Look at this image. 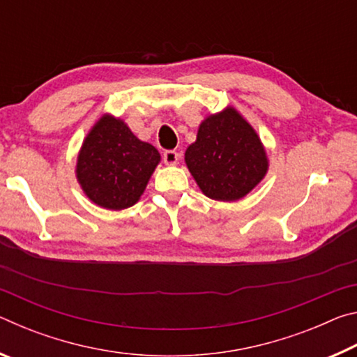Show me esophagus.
Listing matches in <instances>:
<instances>
[{"instance_id":"34e87169","label":"esophagus","mask_w":357,"mask_h":357,"mask_svg":"<svg viewBox=\"0 0 357 357\" xmlns=\"http://www.w3.org/2000/svg\"><path fill=\"white\" fill-rule=\"evenodd\" d=\"M164 162L167 165H176L179 162V153H176V151H165Z\"/></svg>"}]
</instances>
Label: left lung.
<instances>
[{
    "label": "left lung",
    "mask_w": 357,
    "mask_h": 357,
    "mask_svg": "<svg viewBox=\"0 0 357 357\" xmlns=\"http://www.w3.org/2000/svg\"><path fill=\"white\" fill-rule=\"evenodd\" d=\"M184 160L200 190L217 202L241 200L269 170L257 130L229 105L202 121Z\"/></svg>",
    "instance_id": "obj_1"
}]
</instances>
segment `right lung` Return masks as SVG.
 <instances>
[{"instance_id":"add662e5","label":"right lung","mask_w":357,"mask_h":357,"mask_svg":"<svg viewBox=\"0 0 357 357\" xmlns=\"http://www.w3.org/2000/svg\"><path fill=\"white\" fill-rule=\"evenodd\" d=\"M159 162L153 144L137 138L121 118L105 113L84 137L75 176L94 204L121 211L140 200Z\"/></svg>"}]
</instances>
